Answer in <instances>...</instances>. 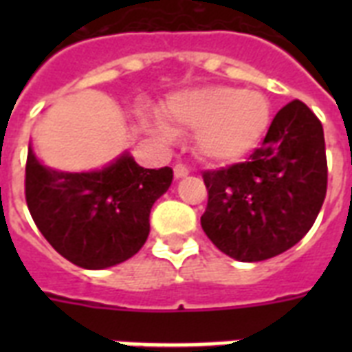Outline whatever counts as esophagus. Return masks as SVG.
Returning <instances> with one entry per match:
<instances>
[{
	"instance_id": "obj_1",
	"label": "esophagus",
	"mask_w": 352,
	"mask_h": 352,
	"mask_svg": "<svg viewBox=\"0 0 352 352\" xmlns=\"http://www.w3.org/2000/svg\"><path fill=\"white\" fill-rule=\"evenodd\" d=\"M173 173H175L177 179H182V177H186L188 173H190V170H188V166H184V164H175V168H173Z\"/></svg>"
}]
</instances>
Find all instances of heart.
<instances>
[{"label":"heart","instance_id":"heart-1","mask_svg":"<svg viewBox=\"0 0 352 352\" xmlns=\"http://www.w3.org/2000/svg\"><path fill=\"white\" fill-rule=\"evenodd\" d=\"M164 117L195 131V149L204 160L225 164L248 151L270 117L267 98L256 91L203 87L171 98Z\"/></svg>","mask_w":352,"mask_h":352}]
</instances>
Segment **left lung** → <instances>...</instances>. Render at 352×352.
Here are the masks:
<instances>
[{
	"instance_id": "1",
	"label": "left lung",
	"mask_w": 352,
	"mask_h": 352,
	"mask_svg": "<svg viewBox=\"0 0 352 352\" xmlns=\"http://www.w3.org/2000/svg\"><path fill=\"white\" fill-rule=\"evenodd\" d=\"M201 226L237 261L283 254L311 230L327 193L323 126L301 100L281 107L245 162L203 171Z\"/></svg>"
}]
</instances>
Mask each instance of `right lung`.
<instances>
[{
    "label": "right lung",
    "mask_w": 352,
    "mask_h": 352,
    "mask_svg": "<svg viewBox=\"0 0 352 352\" xmlns=\"http://www.w3.org/2000/svg\"><path fill=\"white\" fill-rule=\"evenodd\" d=\"M171 179L168 166L148 170L127 153L100 171H58L40 164L29 148L25 199L38 230L60 256L100 270L142 248L151 206Z\"/></svg>",
    "instance_id": "add662e5"
}]
</instances>
